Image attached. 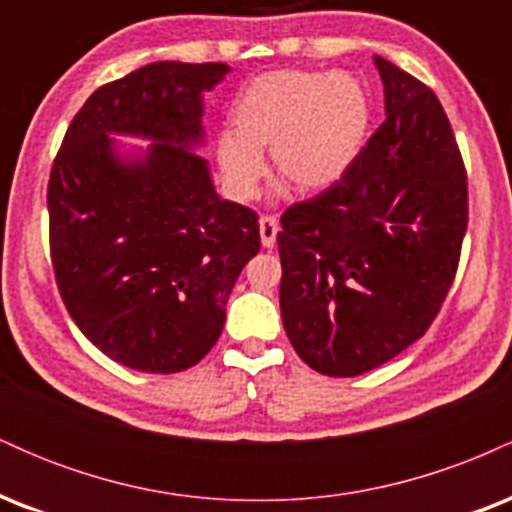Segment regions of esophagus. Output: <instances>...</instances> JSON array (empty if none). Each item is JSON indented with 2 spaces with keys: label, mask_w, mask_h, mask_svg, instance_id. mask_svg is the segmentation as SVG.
Listing matches in <instances>:
<instances>
[{
  "label": "esophagus",
  "mask_w": 512,
  "mask_h": 512,
  "mask_svg": "<svg viewBox=\"0 0 512 512\" xmlns=\"http://www.w3.org/2000/svg\"><path fill=\"white\" fill-rule=\"evenodd\" d=\"M276 233H279V221L274 216H262L260 219V238H262V248H274L276 245Z\"/></svg>",
  "instance_id": "34e87169"
}]
</instances>
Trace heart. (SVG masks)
I'll list each match as a JSON object with an SVG mask.
<instances>
[{"label": "heart", "mask_w": 512, "mask_h": 512, "mask_svg": "<svg viewBox=\"0 0 512 512\" xmlns=\"http://www.w3.org/2000/svg\"><path fill=\"white\" fill-rule=\"evenodd\" d=\"M366 91L349 74L276 69L255 76L231 108L233 132L216 139V163L233 197L255 195L267 163L301 192L330 190L361 154Z\"/></svg>", "instance_id": "heart-1"}]
</instances>
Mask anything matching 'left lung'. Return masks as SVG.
Instances as JSON below:
<instances>
[{
  "instance_id": "left-lung-1",
  "label": "left lung",
  "mask_w": 512,
  "mask_h": 512,
  "mask_svg": "<svg viewBox=\"0 0 512 512\" xmlns=\"http://www.w3.org/2000/svg\"><path fill=\"white\" fill-rule=\"evenodd\" d=\"M385 122L330 190L293 204L276 236L281 320L330 378L383 366L424 337L455 279L467 173L436 93L383 57Z\"/></svg>"
}]
</instances>
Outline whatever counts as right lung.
<instances>
[{
    "instance_id": "obj_1",
    "label": "right lung",
    "mask_w": 512,
    "mask_h": 512,
    "mask_svg": "<svg viewBox=\"0 0 512 512\" xmlns=\"http://www.w3.org/2000/svg\"><path fill=\"white\" fill-rule=\"evenodd\" d=\"M228 64L154 62L93 91L48 185L50 255L69 315L91 344L142 373L209 354L238 274L260 250L257 214L216 195L204 93ZM137 136L146 150L122 147Z\"/></svg>"
}]
</instances>
